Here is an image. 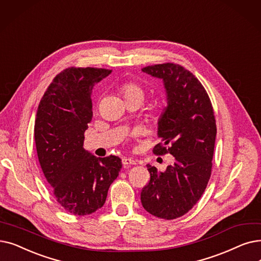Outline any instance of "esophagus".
Returning a JSON list of instances; mask_svg holds the SVG:
<instances>
[{
	"instance_id": "obj_1",
	"label": "esophagus",
	"mask_w": 261,
	"mask_h": 261,
	"mask_svg": "<svg viewBox=\"0 0 261 261\" xmlns=\"http://www.w3.org/2000/svg\"><path fill=\"white\" fill-rule=\"evenodd\" d=\"M121 162H122V164H123L124 166H128V165H134V164H137V161H134L133 159H131V158H123L122 160H121Z\"/></svg>"
}]
</instances>
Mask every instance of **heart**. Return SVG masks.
I'll return each instance as SVG.
<instances>
[{
  "label": "heart",
  "mask_w": 261,
  "mask_h": 261,
  "mask_svg": "<svg viewBox=\"0 0 261 261\" xmlns=\"http://www.w3.org/2000/svg\"><path fill=\"white\" fill-rule=\"evenodd\" d=\"M119 93L121 94L124 101L132 98L143 99L144 96L143 88L134 82H123L119 86Z\"/></svg>",
  "instance_id": "1"
}]
</instances>
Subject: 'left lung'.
Listing matches in <instances>:
<instances>
[{
    "instance_id": "8db88e82",
    "label": "left lung",
    "mask_w": 261,
    "mask_h": 261,
    "mask_svg": "<svg viewBox=\"0 0 261 261\" xmlns=\"http://www.w3.org/2000/svg\"><path fill=\"white\" fill-rule=\"evenodd\" d=\"M142 71L162 79L167 97L158 121V137L163 143L156 144L153 152L171 153L175 160L165 172L147 165L150 180L141 192V201L154 217L174 220L194 207L208 185L217 137L214 112L206 89L182 66L165 63Z\"/></svg>"
}]
</instances>
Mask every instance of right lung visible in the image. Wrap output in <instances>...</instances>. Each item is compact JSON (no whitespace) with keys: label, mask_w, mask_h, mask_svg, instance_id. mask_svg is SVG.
<instances>
[{"label":"right lung","mask_w":261,"mask_h":261,"mask_svg":"<svg viewBox=\"0 0 261 261\" xmlns=\"http://www.w3.org/2000/svg\"><path fill=\"white\" fill-rule=\"evenodd\" d=\"M111 72L67 68L53 79L38 106L34 129L38 160L56 200L74 215L102 207L121 168L118 156L97 158L83 147L93 117L92 90Z\"/></svg>","instance_id":"right-lung-1"}]
</instances>
